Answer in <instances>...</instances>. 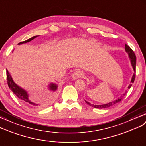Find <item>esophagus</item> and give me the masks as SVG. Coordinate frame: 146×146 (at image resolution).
Instances as JSON below:
<instances>
[{"instance_id": "obj_1", "label": "esophagus", "mask_w": 146, "mask_h": 146, "mask_svg": "<svg viewBox=\"0 0 146 146\" xmlns=\"http://www.w3.org/2000/svg\"><path fill=\"white\" fill-rule=\"evenodd\" d=\"M83 73L80 70H76L72 74V78L73 80H77L79 78H82L83 76Z\"/></svg>"}]
</instances>
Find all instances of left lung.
Here are the masks:
<instances>
[{
  "label": "left lung",
  "instance_id": "left-lung-1",
  "mask_svg": "<svg viewBox=\"0 0 146 146\" xmlns=\"http://www.w3.org/2000/svg\"><path fill=\"white\" fill-rule=\"evenodd\" d=\"M125 51H126V53L128 54V57L129 58L131 63L134 72V73H133V75L132 76L131 80V83L129 84L128 87V89H129L131 87L132 83H134V79H135L136 57L135 54H134V53L133 50L128 46H127L126 44H125ZM126 92H127V91H125V92L124 93V94H123L122 96H121L120 97H119V98H118L115 100H114V101H112V102H109V103H107V104H101V105H96V104H91L90 102L86 101V100H85V102H86L88 104V105H89V106H91V107H94V108H96V109H106V108H108V107H111L112 106H114L115 104L118 103L119 102H120L121 100V99H123V97H124L126 95Z\"/></svg>",
  "mask_w": 146,
  "mask_h": 146
}]
</instances>
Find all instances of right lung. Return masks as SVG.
Here are the masks:
<instances>
[{"label": "right lung", "instance_id": "right-lung-1", "mask_svg": "<svg viewBox=\"0 0 146 146\" xmlns=\"http://www.w3.org/2000/svg\"><path fill=\"white\" fill-rule=\"evenodd\" d=\"M38 36H33V37H31V38H29L27 40L23 41V42H21L20 43H18V44L21 45V44L29 42H30L31 40L35 39L36 37ZM7 83H8V86L9 88L10 89V90L12 91L13 94H15L20 100H23V101L29 104L31 107H33L35 108H38V109H40V108H42V107H44V105H42V104H40L39 103L35 102L29 99L28 92L26 91L25 89L21 88L20 86H19L17 85L15 83L13 80L12 76H11V74H10L9 71L7 70ZM48 88L50 91L52 92H55L57 90L58 85L56 84L55 83H51L48 85Z\"/></svg>", "mask_w": 146, "mask_h": 146}]
</instances>
